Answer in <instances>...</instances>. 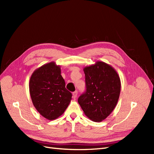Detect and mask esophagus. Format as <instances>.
<instances>
[{
  "label": "esophagus",
  "instance_id": "1",
  "mask_svg": "<svg viewBox=\"0 0 154 154\" xmlns=\"http://www.w3.org/2000/svg\"><path fill=\"white\" fill-rule=\"evenodd\" d=\"M78 96V91H74L73 93H72V96L74 99L76 98V97H77Z\"/></svg>",
  "mask_w": 154,
  "mask_h": 154
}]
</instances>
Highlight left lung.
<instances>
[{"instance_id": "obj_1", "label": "left lung", "mask_w": 154, "mask_h": 154, "mask_svg": "<svg viewBox=\"0 0 154 154\" xmlns=\"http://www.w3.org/2000/svg\"><path fill=\"white\" fill-rule=\"evenodd\" d=\"M86 92L78 98V103L92 122H101L114 110L121 91V80L110 65L97 61L83 68Z\"/></svg>"}]
</instances>
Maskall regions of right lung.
Here are the masks:
<instances>
[{"mask_svg": "<svg viewBox=\"0 0 154 154\" xmlns=\"http://www.w3.org/2000/svg\"><path fill=\"white\" fill-rule=\"evenodd\" d=\"M29 88L36 110L48 120H54L62 116L72 100L71 92L66 89L61 75V68L54 62L35 70Z\"/></svg>", "mask_w": 154, "mask_h": 154, "instance_id": "1", "label": "right lung"}]
</instances>
